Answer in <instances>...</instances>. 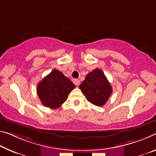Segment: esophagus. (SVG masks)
I'll return each mask as SVG.
<instances>
[{"instance_id":"1","label":"esophagus","mask_w":156,"mask_h":156,"mask_svg":"<svg viewBox=\"0 0 156 156\" xmlns=\"http://www.w3.org/2000/svg\"><path fill=\"white\" fill-rule=\"evenodd\" d=\"M73 83L75 84L76 85H80V80H78V79H74V80H73Z\"/></svg>"}]
</instances>
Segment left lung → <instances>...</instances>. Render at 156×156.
I'll return each mask as SVG.
<instances>
[{"instance_id": "8db88e82", "label": "left lung", "mask_w": 156, "mask_h": 156, "mask_svg": "<svg viewBox=\"0 0 156 156\" xmlns=\"http://www.w3.org/2000/svg\"><path fill=\"white\" fill-rule=\"evenodd\" d=\"M79 88L89 102L99 107L105 104L112 92L104 73L98 68L86 76Z\"/></svg>"}]
</instances>
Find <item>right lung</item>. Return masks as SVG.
Returning <instances> with one entry per match:
<instances>
[{"label":"right lung","instance_id":"add662e5","mask_svg":"<svg viewBox=\"0 0 156 156\" xmlns=\"http://www.w3.org/2000/svg\"><path fill=\"white\" fill-rule=\"evenodd\" d=\"M75 87V85L62 73L53 69L38 83L37 92L44 106L56 109L65 102L69 93Z\"/></svg>","mask_w":156,"mask_h":156}]
</instances>
